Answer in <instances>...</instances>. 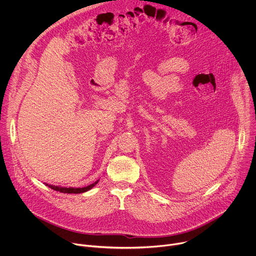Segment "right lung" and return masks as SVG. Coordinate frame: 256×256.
Returning <instances> with one entry per match:
<instances>
[{
	"label": "right lung",
	"mask_w": 256,
	"mask_h": 256,
	"mask_svg": "<svg viewBox=\"0 0 256 256\" xmlns=\"http://www.w3.org/2000/svg\"><path fill=\"white\" fill-rule=\"evenodd\" d=\"M98 184V180L96 182H94V184L86 186V188H58V186H50V184H46L48 188H50L52 190H56V192H62V194H82V192H85L89 190H91L95 184Z\"/></svg>",
	"instance_id": "right-lung-1"
}]
</instances>
